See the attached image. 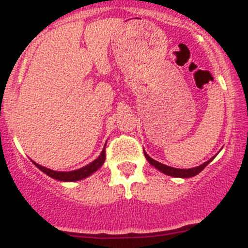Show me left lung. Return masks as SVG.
Segmentation results:
<instances>
[{
  "instance_id": "left-lung-1",
  "label": "left lung",
  "mask_w": 248,
  "mask_h": 248,
  "mask_svg": "<svg viewBox=\"0 0 248 248\" xmlns=\"http://www.w3.org/2000/svg\"><path fill=\"white\" fill-rule=\"evenodd\" d=\"M144 155H145V157H146L147 161L150 162V164H151V166H154L155 168L158 169V170L163 172V174L169 175V176H174V177H192V176H196L197 174H199V172H201L202 169H204L205 167H206L207 164H209L210 162L214 159V157H212L211 159H209V161L205 162V163L201 164L199 167H196V168L177 169V168H171V167L166 166V164H162V163H159V162L155 161V159L151 158V157H150L149 155L146 154V152H144Z\"/></svg>"
}]
</instances>
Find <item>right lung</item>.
Masks as SVG:
<instances>
[{
  "mask_svg": "<svg viewBox=\"0 0 248 248\" xmlns=\"http://www.w3.org/2000/svg\"><path fill=\"white\" fill-rule=\"evenodd\" d=\"M104 161H106V147H104L103 151L101 152L98 158H96L93 162L87 164V166L82 167V168L77 169V170H73V171H55V170H51V169L46 168V167L39 166V164L36 163V162H33V163L39 170L46 172V175H49V176L52 177V179L59 180V181H78V180L85 179V177L90 176L92 172L98 170V169L103 166Z\"/></svg>",
  "mask_w": 248,
  "mask_h": 248,
  "instance_id": "1",
  "label": "right lung"
}]
</instances>
